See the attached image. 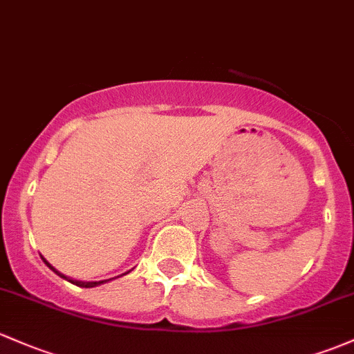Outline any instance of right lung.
Segmentation results:
<instances>
[{
    "mask_svg": "<svg viewBox=\"0 0 354 354\" xmlns=\"http://www.w3.org/2000/svg\"><path fill=\"white\" fill-rule=\"evenodd\" d=\"M41 260L45 261V265H47L48 268L52 270V272H55L57 275L59 277H62V279H66L67 282H71V283H74V285H77V287H84V288H91V287H97V285H102V283H106V282H109V280H113V279H108V280H100V282H82V280H75V279H71V277H66L64 275V273H60L59 270H55L54 267H52L50 263H48L47 260H45V258H41ZM128 273V272H127ZM127 273H123V275H127Z\"/></svg>",
    "mask_w": 354,
    "mask_h": 354,
    "instance_id": "obj_1",
    "label": "right lung"
}]
</instances>
